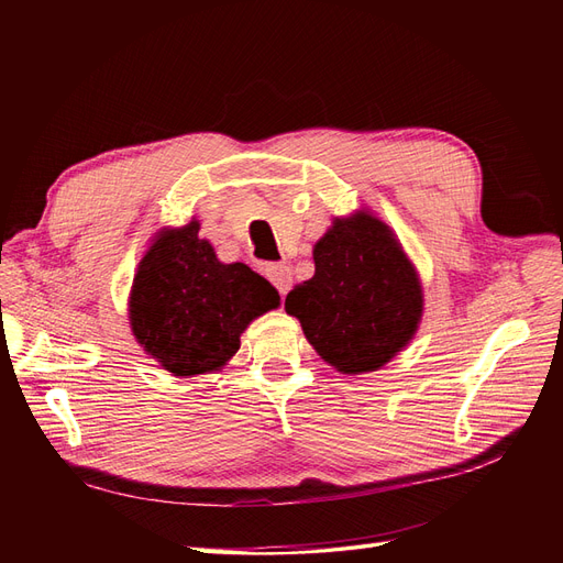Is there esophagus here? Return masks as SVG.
<instances>
[{
  "label": "esophagus",
  "instance_id": "1",
  "mask_svg": "<svg viewBox=\"0 0 563 563\" xmlns=\"http://www.w3.org/2000/svg\"><path fill=\"white\" fill-rule=\"evenodd\" d=\"M265 275H267V279L272 284L277 286V291L282 296H286L288 288H291V284H294V272H291V267H288L286 263H272V265H267L265 267Z\"/></svg>",
  "mask_w": 563,
  "mask_h": 563
}]
</instances>
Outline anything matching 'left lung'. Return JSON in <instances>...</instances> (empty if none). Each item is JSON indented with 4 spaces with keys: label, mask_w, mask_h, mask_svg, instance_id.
I'll return each mask as SVG.
<instances>
[{
    "label": "left lung",
    "mask_w": 563,
    "mask_h": 563,
    "mask_svg": "<svg viewBox=\"0 0 563 563\" xmlns=\"http://www.w3.org/2000/svg\"><path fill=\"white\" fill-rule=\"evenodd\" d=\"M314 277L294 286L296 317L323 362L347 376L383 368L422 319V284L397 234L368 209L333 218L314 244Z\"/></svg>",
    "instance_id": "obj_1"
}]
</instances>
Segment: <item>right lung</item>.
I'll list each match as a JSON object with an SVG mask.
<instances>
[{"label":"right lung","mask_w":563,"mask_h":563,"mask_svg":"<svg viewBox=\"0 0 563 563\" xmlns=\"http://www.w3.org/2000/svg\"><path fill=\"white\" fill-rule=\"evenodd\" d=\"M126 305L150 360L176 378H195L223 368L249 323L279 308V294L249 265L220 263L192 218L152 236Z\"/></svg>","instance_id":"right-lung-1"}]
</instances>
